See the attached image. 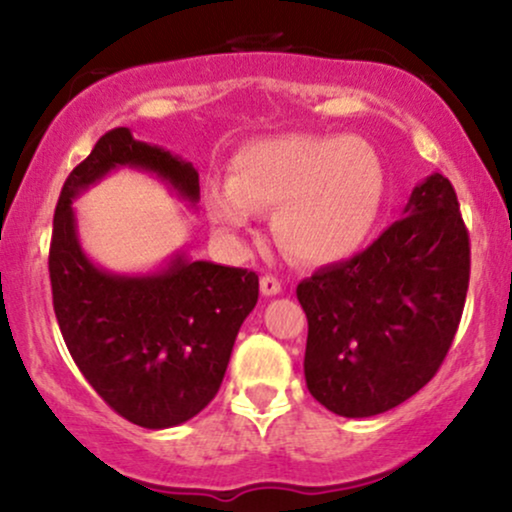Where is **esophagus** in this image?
Returning <instances> with one entry per match:
<instances>
[{"label":"esophagus","instance_id":"obj_1","mask_svg":"<svg viewBox=\"0 0 512 512\" xmlns=\"http://www.w3.org/2000/svg\"><path fill=\"white\" fill-rule=\"evenodd\" d=\"M260 289H262V293L264 296H279L281 293V281L276 279V276H272V274H267V276H262L260 279Z\"/></svg>","mask_w":512,"mask_h":512}]
</instances>
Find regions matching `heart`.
<instances>
[{"label":"heart","instance_id":"heart-1","mask_svg":"<svg viewBox=\"0 0 512 512\" xmlns=\"http://www.w3.org/2000/svg\"><path fill=\"white\" fill-rule=\"evenodd\" d=\"M387 192L385 168L363 139L281 134L231 158L228 182L207 192L209 219L226 236L245 231L255 211H274L281 248L308 264L356 255L373 236Z\"/></svg>","mask_w":512,"mask_h":512}]
</instances>
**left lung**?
Here are the masks:
<instances>
[{"label":"left lung","instance_id":"obj_1","mask_svg":"<svg viewBox=\"0 0 512 512\" xmlns=\"http://www.w3.org/2000/svg\"><path fill=\"white\" fill-rule=\"evenodd\" d=\"M467 286L460 204L450 180L433 173L411 190L402 219L366 250L298 284L310 395L346 419L407 402L448 354Z\"/></svg>","mask_w":512,"mask_h":512}]
</instances>
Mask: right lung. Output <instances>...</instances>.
I'll return each instance as SVG.
<instances>
[{
  "label": "right lung",
  "mask_w": 512,
  "mask_h": 512,
  "mask_svg": "<svg viewBox=\"0 0 512 512\" xmlns=\"http://www.w3.org/2000/svg\"><path fill=\"white\" fill-rule=\"evenodd\" d=\"M142 170L190 207L199 173L185 158L137 142L127 127L98 139L62 187L52 221V305L69 354L88 385L132 424L180 426L219 392L243 320L260 296L250 269L173 252L144 274L103 269L81 248L74 199L113 170Z\"/></svg>",
  "instance_id": "1"
}]
</instances>
